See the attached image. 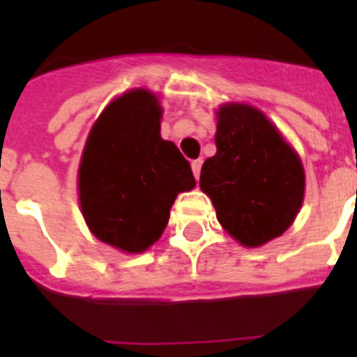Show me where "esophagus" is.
I'll return each instance as SVG.
<instances>
[{
  "instance_id": "1",
  "label": "esophagus",
  "mask_w": 357,
  "mask_h": 357,
  "mask_svg": "<svg viewBox=\"0 0 357 357\" xmlns=\"http://www.w3.org/2000/svg\"><path fill=\"white\" fill-rule=\"evenodd\" d=\"M191 168H193V173H195V178H200V172H202V159H197L191 162Z\"/></svg>"
}]
</instances>
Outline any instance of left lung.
<instances>
[{
  "label": "left lung",
  "instance_id": "obj_1",
  "mask_svg": "<svg viewBox=\"0 0 357 357\" xmlns=\"http://www.w3.org/2000/svg\"><path fill=\"white\" fill-rule=\"evenodd\" d=\"M216 155L204 162L200 188L218 222L245 247H261L293 223L304 198V168L261 110L229 103L218 110Z\"/></svg>",
  "mask_w": 357,
  "mask_h": 357
}]
</instances>
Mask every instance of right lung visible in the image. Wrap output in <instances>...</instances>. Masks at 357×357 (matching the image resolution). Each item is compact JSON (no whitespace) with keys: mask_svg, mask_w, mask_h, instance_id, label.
<instances>
[{"mask_svg":"<svg viewBox=\"0 0 357 357\" xmlns=\"http://www.w3.org/2000/svg\"><path fill=\"white\" fill-rule=\"evenodd\" d=\"M195 188L191 164L160 137V107L144 89L123 94L94 123L82 155L78 191L100 241L143 252L166 229L176 195Z\"/></svg>","mask_w":357,"mask_h":357,"instance_id":"add662e5","label":"right lung"}]
</instances>
